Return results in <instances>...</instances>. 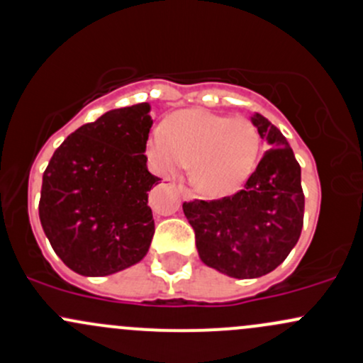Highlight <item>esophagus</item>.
Segmentation results:
<instances>
[{"label":"esophagus","mask_w":363,"mask_h":363,"mask_svg":"<svg viewBox=\"0 0 363 363\" xmlns=\"http://www.w3.org/2000/svg\"><path fill=\"white\" fill-rule=\"evenodd\" d=\"M177 189H179V193L182 194V198H184V200H191V198H193V193L189 191L188 188H184V186H182V184H179Z\"/></svg>","instance_id":"34e87169"}]
</instances>
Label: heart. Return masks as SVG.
Segmentation results:
<instances>
[{"label": "heart", "mask_w": 363, "mask_h": 363, "mask_svg": "<svg viewBox=\"0 0 363 363\" xmlns=\"http://www.w3.org/2000/svg\"><path fill=\"white\" fill-rule=\"evenodd\" d=\"M261 137L245 116H223L203 109L182 111L147 139V155L163 175H177L191 162L196 188L211 196L243 186L259 160Z\"/></svg>", "instance_id": "obj_1"}]
</instances>
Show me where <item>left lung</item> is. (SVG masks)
Returning <instances> with one entry per match:
<instances>
[{"label":"left lung","instance_id":"8db88e82","mask_svg":"<svg viewBox=\"0 0 363 363\" xmlns=\"http://www.w3.org/2000/svg\"><path fill=\"white\" fill-rule=\"evenodd\" d=\"M269 150L242 191L220 200L182 203L201 262L231 278L272 273L296 247L303 230L301 167L284 133L264 118H250Z\"/></svg>","mask_w":363,"mask_h":363}]
</instances>
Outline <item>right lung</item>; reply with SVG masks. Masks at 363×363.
<instances>
[{
  "label": "right lung",
  "instance_id": "1",
  "mask_svg": "<svg viewBox=\"0 0 363 363\" xmlns=\"http://www.w3.org/2000/svg\"><path fill=\"white\" fill-rule=\"evenodd\" d=\"M147 102L111 109L72 132L43 174L40 220L60 261L83 277H108L150 250L155 220L147 193L152 127Z\"/></svg>",
  "mask_w": 363,
  "mask_h": 363
}]
</instances>
